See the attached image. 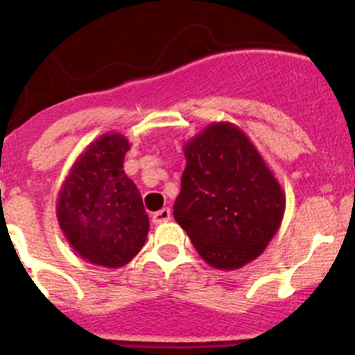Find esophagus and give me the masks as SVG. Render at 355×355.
Wrapping results in <instances>:
<instances>
[{
    "mask_svg": "<svg viewBox=\"0 0 355 355\" xmlns=\"http://www.w3.org/2000/svg\"><path fill=\"white\" fill-rule=\"evenodd\" d=\"M170 216H171L170 209H168V207H163V209L156 211V213L153 214V223H155V225H159V223H166V221L170 220Z\"/></svg>",
    "mask_w": 355,
    "mask_h": 355,
    "instance_id": "1",
    "label": "esophagus"
}]
</instances>
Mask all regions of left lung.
Returning a JSON list of instances; mask_svg holds the SVG:
<instances>
[{
    "label": "left lung",
    "instance_id": "obj_1",
    "mask_svg": "<svg viewBox=\"0 0 355 355\" xmlns=\"http://www.w3.org/2000/svg\"><path fill=\"white\" fill-rule=\"evenodd\" d=\"M177 223L211 268L239 270L264 252L285 214V192L241 127L213 121L184 144Z\"/></svg>",
    "mask_w": 355,
    "mask_h": 355
}]
</instances>
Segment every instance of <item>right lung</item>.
<instances>
[{
  "instance_id": "right-lung-1",
  "label": "right lung",
  "mask_w": 355,
  "mask_h": 355,
  "mask_svg": "<svg viewBox=\"0 0 355 355\" xmlns=\"http://www.w3.org/2000/svg\"><path fill=\"white\" fill-rule=\"evenodd\" d=\"M130 142L106 132L77 156L56 199V218L77 256L94 266L121 268L144 245L149 218L134 182L125 175Z\"/></svg>"
}]
</instances>
